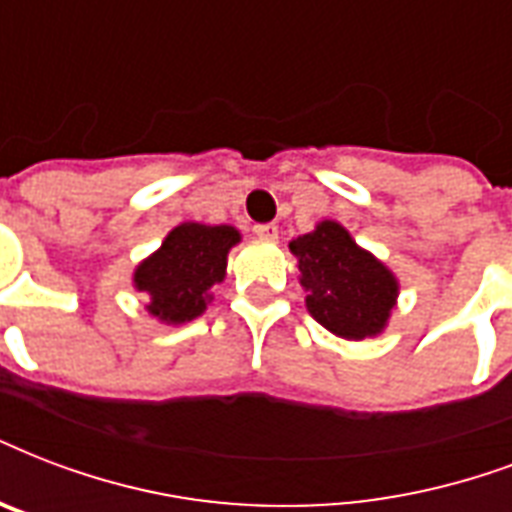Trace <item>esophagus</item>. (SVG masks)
<instances>
[{
	"label": "esophagus",
	"mask_w": 512,
	"mask_h": 512,
	"mask_svg": "<svg viewBox=\"0 0 512 512\" xmlns=\"http://www.w3.org/2000/svg\"><path fill=\"white\" fill-rule=\"evenodd\" d=\"M255 236H260V239H279V228L273 225V222H263V225H255Z\"/></svg>",
	"instance_id": "obj_1"
}]
</instances>
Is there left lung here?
<instances>
[{"mask_svg":"<svg viewBox=\"0 0 512 512\" xmlns=\"http://www.w3.org/2000/svg\"><path fill=\"white\" fill-rule=\"evenodd\" d=\"M290 249L298 257L300 284L308 290L306 306L319 325L349 341L384 330L395 308V276L357 247L338 222H319Z\"/></svg>","mask_w":512,"mask_h":512,"instance_id":"1","label":"left lung"}]
</instances>
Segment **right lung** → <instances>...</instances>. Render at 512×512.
Here are the masks:
<instances>
[{"mask_svg":"<svg viewBox=\"0 0 512 512\" xmlns=\"http://www.w3.org/2000/svg\"><path fill=\"white\" fill-rule=\"evenodd\" d=\"M236 241L239 230L230 225L185 222L171 230L163 247L134 273L136 290L150 295L152 317L169 325L201 317L212 284L225 279L228 249Z\"/></svg>","mask_w":512,"mask_h":512,"instance_id":"add662e5","label":"right lung"}]
</instances>
